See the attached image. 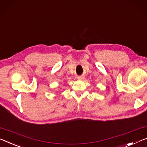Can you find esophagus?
<instances>
[{"mask_svg":"<svg viewBox=\"0 0 147 147\" xmlns=\"http://www.w3.org/2000/svg\"><path fill=\"white\" fill-rule=\"evenodd\" d=\"M78 79H79V80H83V77H79Z\"/></svg>","mask_w":147,"mask_h":147,"instance_id":"34e87169","label":"esophagus"}]
</instances>
